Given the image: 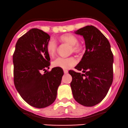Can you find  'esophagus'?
Here are the masks:
<instances>
[{
  "label": "esophagus",
  "mask_w": 128,
  "mask_h": 128,
  "mask_svg": "<svg viewBox=\"0 0 128 128\" xmlns=\"http://www.w3.org/2000/svg\"><path fill=\"white\" fill-rule=\"evenodd\" d=\"M64 74H67V73H68V71L67 70H64Z\"/></svg>",
  "instance_id": "1"
}]
</instances>
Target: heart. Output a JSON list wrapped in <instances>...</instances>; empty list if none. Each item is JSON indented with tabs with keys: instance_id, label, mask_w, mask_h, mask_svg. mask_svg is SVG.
Here are the masks:
<instances>
[{
	"instance_id": "obj_1",
	"label": "heart",
	"mask_w": 128,
	"mask_h": 128,
	"mask_svg": "<svg viewBox=\"0 0 128 128\" xmlns=\"http://www.w3.org/2000/svg\"><path fill=\"white\" fill-rule=\"evenodd\" d=\"M62 42H65L72 46V51L74 52H80L81 47L78 44V39L75 36L72 34H65L59 38ZM57 49V44L54 39H50L47 42L46 50L50 56H54L56 54ZM76 64V60L73 56L67 58L57 57L52 62V64L55 68H60L62 69H68Z\"/></svg>"
}]
</instances>
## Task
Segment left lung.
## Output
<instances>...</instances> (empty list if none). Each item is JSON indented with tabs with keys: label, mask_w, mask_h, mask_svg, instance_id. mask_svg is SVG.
<instances>
[{
	"label": "left lung",
	"mask_w": 128,
	"mask_h": 128,
	"mask_svg": "<svg viewBox=\"0 0 128 128\" xmlns=\"http://www.w3.org/2000/svg\"><path fill=\"white\" fill-rule=\"evenodd\" d=\"M74 33L83 37L86 51L74 67L82 73L69 71L70 86L78 103L92 106L105 98L112 84L113 55L108 39L95 26H86Z\"/></svg>",
	"instance_id": "obj_1"
}]
</instances>
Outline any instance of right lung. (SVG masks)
<instances>
[{"label": "right lung", "mask_w": 128, "mask_h": 128, "mask_svg": "<svg viewBox=\"0 0 128 128\" xmlns=\"http://www.w3.org/2000/svg\"><path fill=\"white\" fill-rule=\"evenodd\" d=\"M50 39L42 30L31 29L18 39L13 55L16 89L25 102L38 108L54 103L64 75L60 68L40 73L49 68L50 58L46 46Z\"/></svg>", "instance_id": "right-lung-1"}]
</instances>
